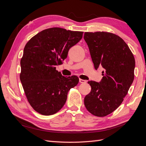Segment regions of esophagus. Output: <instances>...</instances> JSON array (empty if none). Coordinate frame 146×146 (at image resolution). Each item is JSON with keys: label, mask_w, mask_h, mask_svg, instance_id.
Segmentation results:
<instances>
[{"label": "esophagus", "mask_w": 146, "mask_h": 146, "mask_svg": "<svg viewBox=\"0 0 146 146\" xmlns=\"http://www.w3.org/2000/svg\"><path fill=\"white\" fill-rule=\"evenodd\" d=\"M79 82H80V83H85L86 82V81L85 80H83V79L80 78L79 79Z\"/></svg>", "instance_id": "esophagus-1"}]
</instances>
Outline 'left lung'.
Wrapping results in <instances>:
<instances>
[{
  "instance_id": "8db88e82",
  "label": "left lung",
  "mask_w": 146,
  "mask_h": 146,
  "mask_svg": "<svg viewBox=\"0 0 146 146\" xmlns=\"http://www.w3.org/2000/svg\"><path fill=\"white\" fill-rule=\"evenodd\" d=\"M84 39L95 69L101 66L105 69L100 82H88L91 91L84 104L92 114L104 117L116 110L127 94L134 80L135 58L125 42L114 33L85 32Z\"/></svg>"
}]
</instances>
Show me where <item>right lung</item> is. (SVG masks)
Wrapping results in <instances>:
<instances>
[{
  "mask_svg": "<svg viewBox=\"0 0 146 146\" xmlns=\"http://www.w3.org/2000/svg\"><path fill=\"white\" fill-rule=\"evenodd\" d=\"M83 32L59 27L45 29L31 38L21 59L20 80L32 107L42 115L60 110L78 77H65L56 70L67 58L70 47L81 40Z\"/></svg>",
  "mask_w": 146,
  "mask_h": 146,
  "instance_id": "1",
  "label": "right lung"
}]
</instances>
